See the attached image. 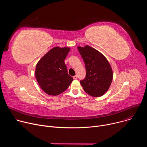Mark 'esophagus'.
<instances>
[{"mask_svg":"<svg viewBox=\"0 0 147 147\" xmlns=\"http://www.w3.org/2000/svg\"><path fill=\"white\" fill-rule=\"evenodd\" d=\"M73 78H74V79H77V76L76 75V76H73Z\"/></svg>","mask_w":147,"mask_h":147,"instance_id":"obj_1","label":"esophagus"}]
</instances>
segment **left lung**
I'll return each mask as SVG.
<instances>
[{"instance_id":"obj_1","label":"left lung","mask_w":147,"mask_h":147,"mask_svg":"<svg viewBox=\"0 0 147 147\" xmlns=\"http://www.w3.org/2000/svg\"><path fill=\"white\" fill-rule=\"evenodd\" d=\"M86 65V76L80 84L88 95L99 97L109 88L113 71L107 59L95 49L86 45L77 47Z\"/></svg>"}]
</instances>
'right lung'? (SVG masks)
<instances>
[{
    "label": "right lung",
    "mask_w": 147,
    "mask_h": 147,
    "mask_svg": "<svg viewBox=\"0 0 147 147\" xmlns=\"http://www.w3.org/2000/svg\"><path fill=\"white\" fill-rule=\"evenodd\" d=\"M70 48L55 47L42 57L36 66L35 77L40 87L49 95L66 91L73 80L65 63Z\"/></svg>",
    "instance_id": "obj_1"
}]
</instances>
